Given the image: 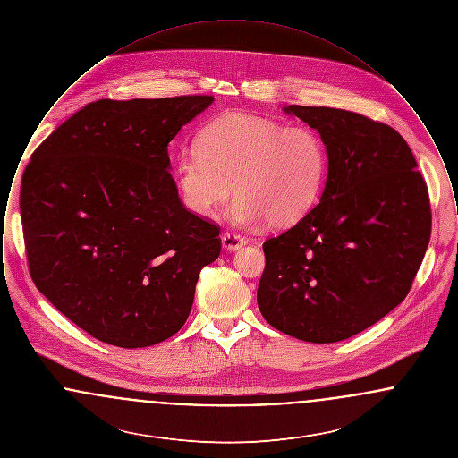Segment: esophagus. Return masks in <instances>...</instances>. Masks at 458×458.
<instances>
[{
  "mask_svg": "<svg viewBox=\"0 0 458 458\" xmlns=\"http://www.w3.org/2000/svg\"><path fill=\"white\" fill-rule=\"evenodd\" d=\"M245 242L247 240L243 239V237H240L237 233H233V232H226V233H223V237H221V245L226 249V250H239L240 247H243L245 245Z\"/></svg>",
  "mask_w": 458,
  "mask_h": 458,
  "instance_id": "esophagus-1",
  "label": "esophagus"
}]
</instances>
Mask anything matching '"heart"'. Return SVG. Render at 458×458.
<instances>
[{
	"label": "heart",
	"mask_w": 458,
	"mask_h": 458,
	"mask_svg": "<svg viewBox=\"0 0 458 458\" xmlns=\"http://www.w3.org/2000/svg\"><path fill=\"white\" fill-rule=\"evenodd\" d=\"M327 174V146L305 123L280 122L247 113H226L199 133L197 151L176 159L174 178L183 206L208 218L233 192L235 223L266 219L286 228L310 213Z\"/></svg>",
	"instance_id": "b5f03b06"
}]
</instances>
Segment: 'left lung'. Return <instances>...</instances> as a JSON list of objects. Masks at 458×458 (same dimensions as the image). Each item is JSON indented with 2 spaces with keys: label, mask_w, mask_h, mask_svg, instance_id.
Wrapping results in <instances>:
<instances>
[{
  "label": "left lung",
  "mask_w": 458,
  "mask_h": 458,
  "mask_svg": "<svg viewBox=\"0 0 458 458\" xmlns=\"http://www.w3.org/2000/svg\"><path fill=\"white\" fill-rule=\"evenodd\" d=\"M319 131V204L264 242L262 318L293 338L335 344L383 319L414 282L431 237L428 187L405 139L347 109L284 106Z\"/></svg>",
  "instance_id": "8db88e82"
}]
</instances>
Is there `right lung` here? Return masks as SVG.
Listing matches in <instances>:
<instances>
[{
    "label": "right lung",
    "mask_w": 458,
    "mask_h": 458,
    "mask_svg": "<svg viewBox=\"0 0 458 458\" xmlns=\"http://www.w3.org/2000/svg\"><path fill=\"white\" fill-rule=\"evenodd\" d=\"M213 96L99 99L34 151L21 187L29 269L44 297L90 336L151 347L185 325L216 225L187 211L168 144Z\"/></svg>",
    "instance_id": "right-lung-1"
}]
</instances>
